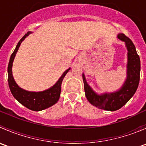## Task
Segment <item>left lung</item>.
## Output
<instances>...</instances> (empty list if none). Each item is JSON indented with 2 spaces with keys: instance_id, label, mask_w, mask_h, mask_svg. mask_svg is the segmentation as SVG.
Returning <instances> with one entry per match:
<instances>
[{
  "instance_id": "obj_1",
  "label": "left lung",
  "mask_w": 146,
  "mask_h": 146,
  "mask_svg": "<svg viewBox=\"0 0 146 146\" xmlns=\"http://www.w3.org/2000/svg\"><path fill=\"white\" fill-rule=\"evenodd\" d=\"M117 38L125 42L128 50L127 76L121 88L116 92L98 95L88 85L82 73L84 89L88 100L95 107L107 111H116L126 104L136 92L140 80L141 61L133 42L124 34H119Z\"/></svg>"
}]
</instances>
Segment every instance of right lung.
Masks as SVG:
<instances>
[{
  "mask_svg": "<svg viewBox=\"0 0 146 146\" xmlns=\"http://www.w3.org/2000/svg\"><path fill=\"white\" fill-rule=\"evenodd\" d=\"M30 33V32H27L19 41L17 45L16 46L15 49V51H13L11 56H10L8 67V80L10 90L13 97L20 104H22L29 110L38 111L48 108V107L55 104L58 102L60 98V94H61V83H62L65 76L69 71L70 68L67 69L63 73L62 76H61V78L58 79V81L56 82V83L54 86H52L49 89L46 90L42 91V92H29V91L25 90L24 89H22L21 88H20L14 80L13 73H12V67H13V61H14V58L15 57L16 54L18 51V48L20 44H21L22 42Z\"/></svg>",
  "mask_w": 146,
  "mask_h": 146,
  "instance_id": "add662e5",
  "label": "right lung"
}]
</instances>
